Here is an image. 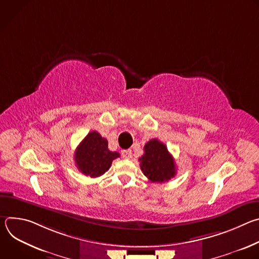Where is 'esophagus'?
Segmentation results:
<instances>
[{
  "label": "esophagus",
  "instance_id": "1",
  "mask_svg": "<svg viewBox=\"0 0 259 259\" xmlns=\"http://www.w3.org/2000/svg\"><path fill=\"white\" fill-rule=\"evenodd\" d=\"M122 156L124 159H131L132 158V151L131 150H123Z\"/></svg>",
  "mask_w": 259,
  "mask_h": 259
}]
</instances>
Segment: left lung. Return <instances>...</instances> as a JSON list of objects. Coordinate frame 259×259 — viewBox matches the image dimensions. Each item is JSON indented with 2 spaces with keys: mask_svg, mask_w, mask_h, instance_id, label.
<instances>
[{
  "mask_svg": "<svg viewBox=\"0 0 259 259\" xmlns=\"http://www.w3.org/2000/svg\"><path fill=\"white\" fill-rule=\"evenodd\" d=\"M144 154L139 158L143 174L152 182L162 183L176 174V165L166 145L158 139L147 141L143 147Z\"/></svg>",
  "mask_w": 259,
  "mask_h": 259,
  "instance_id": "1",
  "label": "left lung"
}]
</instances>
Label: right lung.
<instances>
[{
  "mask_svg": "<svg viewBox=\"0 0 259 259\" xmlns=\"http://www.w3.org/2000/svg\"><path fill=\"white\" fill-rule=\"evenodd\" d=\"M107 144V140L97 131L88 133L75 152V163L79 171L93 178L104 174L113 161L120 157L119 153L110 152Z\"/></svg>",
  "mask_w": 259,
  "mask_h": 259,
  "instance_id": "right-lung-1",
  "label": "right lung"
}]
</instances>
